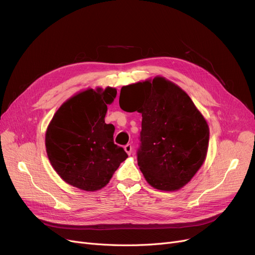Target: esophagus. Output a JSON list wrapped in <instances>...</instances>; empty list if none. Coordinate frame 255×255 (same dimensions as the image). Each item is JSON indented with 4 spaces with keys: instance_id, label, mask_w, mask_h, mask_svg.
Returning a JSON list of instances; mask_svg holds the SVG:
<instances>
[{
    "instance_id": "obj_1",
    "label": "esophagus",
    "mask_w": 255,
    "mask_h": 255,
    "mask_svg": "<svg viewBox=\"0 0 255 255\" xmlns=\"http://www.w3.org/2000/svg\"><path fill=\"white\" fill-rule=\"evenodd\" d=\"M124 149H125V151L130 155L131 153H132V149H133V147H132V145H131V144H127V145L124 147Z\"/></svg>"
}]
</instances>
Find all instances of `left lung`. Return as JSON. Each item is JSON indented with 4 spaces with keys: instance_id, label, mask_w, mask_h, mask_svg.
<instances>
[{
    "instance_id": "left-lung-1",
    "label": "left lung",
    "mask_w": 255,
    "mask_h": 255,
    "mask_svg": "<svg viewBox=\"0 0 255 255\" xmlns=\"http://www.w3.org/2000/svg\"><path fill=\"white\" fill-rule=\"evenodd\" d=\"M120 107L142 113L137 165L155 189L176 191L204 164L209 143L207 121L189 96L163 77L123 86Z\"/></svg>"
}]
</instances>
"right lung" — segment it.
Instances as JSON below:
<instances>
[{
    "mask_svg": "<svg viewBox=\"0 0 255 255\" xmlns=\"http://www.w3.org/2000/svg\"><path fill=\"white\" fill-rule=\"evenodd\" d=\"M116 97L112 87L81 91L62 104L47 127L51 166L64 182L81 190L102 189L128 157L113 142L115 126L105 123L107 105Z\"/></svg>",
    "mask_w": 255,
    "mask_h": 255,
    "instance_id": "add662e5",
    "label": "right lung"
}]
</instances>
